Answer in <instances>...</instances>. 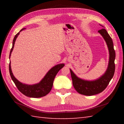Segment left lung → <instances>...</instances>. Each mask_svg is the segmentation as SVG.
I'll use <instances>...</instances> for the list:
<instances>
[{"label":"left lung","mask_w":124,"mask_h":124,"mask_svg":"<svg viewBox=\"0 0 124 124\" xmlns=\"http://www.w3.org/2000/svg\"><path fill=\"white\" fill-rule=\"evenodd\" d=\"M98 32L106 40L109 51V65L106 73L97 80L86 81L78 78L70 70L73 87L78 93L84 95L92 96L101 93L108 85L115 73L116 54L112 40L105 29H102Z\"/></svg>","instance_id":"1"}]
</instances>
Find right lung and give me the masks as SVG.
<instances>
[{"mask_svg":"<svg viewBox=\"0 0 124 124\" xmlns=\"http://www.w3.org/2000/svg\"><path fill=\"white\" fill-rule=\"evenodd\" d=\"M24 29H25V28H23L21 30L20 32H18L14 37L13 41L12 48L10 51L9 59L10 55H11V53L13 51V48H14L16 39L17 37V36L19 35L21 31ZM64 66V64H60L55 65V67L52 68L47 73L46 76H45L43 80H41L40 83L32 85H28L23 84L20 83L19 81H18L14 77L12 72L11 67H10V62H9V71L10 77H11L13 82L14 83L15 85L17 87V89L20 92H21L23 94H24V95L27 96L33 97V98H38V97L45 96L49 93V92L51 91L53 87V81L55 76L56 75L57 72L59 71V70Z\"/></svg>","mask_w":124,"mask_h":124,"instance_id":"right-lung-1","label":"right lung"}]
</instances>
